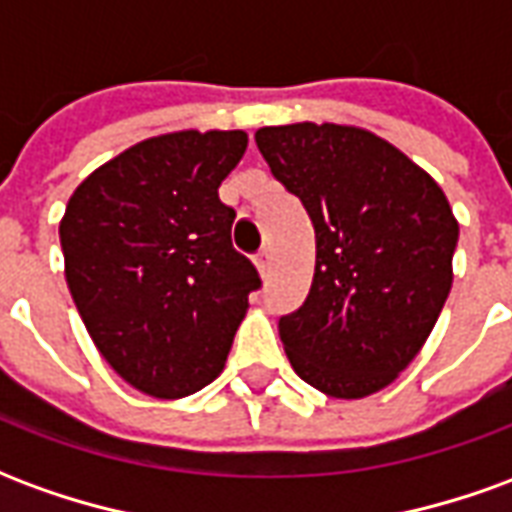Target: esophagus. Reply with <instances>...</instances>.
<instances>
[{"mask_svg": "<svg viewBox=\"0 0 512 512\" xmlns=\"http://www.w3.org/2000/svg\"><path fill=\"white\" fill-rule=\"evenodd\" d=\"M255 266H257V271L263 274V277H266L268 271H271V252H268V249H260V252H257Z\"/></svg>", "mask_w": 512, "mask_h": 512, "instance_id": "34e87169", "label": "esophagus"}]
</instances>
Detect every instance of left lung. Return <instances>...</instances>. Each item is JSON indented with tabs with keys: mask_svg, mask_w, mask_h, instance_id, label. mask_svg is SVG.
<instances>
[{
	"mask_svg": "<svg viewBox=\"0 0 512 512\" xmlns=\"http://www.w3.org/2000/svg\"><path fill=\"white\" fill-rule=\"evenodd\" d=\"M255 142L315 227L307 301L279 318L290 365L323 395H373L411 365L450 296V202L425 169L365 128L266 126Z\"/></svg>",
	"mask_w": 512,
	"mask_h": 512,
	"instance_id": "1",
	"label": "left lung"
}]
</instances>
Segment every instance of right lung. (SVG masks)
<instances>
[{
	"label": "right lung",
	"mask_w": 512,
	"mask_h": 512,
	"mask_svg": "<svg viewBox=\"0 0 512 512\" xmlns=\"http://www.w3.org/2000/svg\"><path fill=\"white\" fill-rule=\"evenodd\" d=\"M246 142L244 131L150 136L68 200L60 244L73 304L112 370L150 397L211 384L260 288L219 200Z\"/></svg>",
	"instance_id": "obj_1"
}]
</instances>
